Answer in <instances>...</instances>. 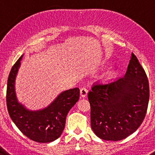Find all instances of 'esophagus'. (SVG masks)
Returning <instances> with one entry per match:
<instances>
[{
	"mask_svg": "<svg viewBox=\"0 0 155 155\" xmlns=\"http://www.w3.org/2000/svg\"><path fill=\"white\" fill-rule=\"evenodd\" d=\"M80 94H81V96L82 98H84V97L87 96V88H86V87H82V88H81Z\"/></svg>",
	"mask_w": 155,
	"mask_h": 155,
	"instance_id": "34e87169",
	"label": "esophagus"
}]
</instances>
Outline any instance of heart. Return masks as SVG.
I'll use <instances>...</instances> for the list:
<instances>
[{
    "mask_svg": "<svg viewBox=\"0 0 155 155\" xmlns=\"http://www.w3.org/2000/svg\"><path fill=\"white\" fill-rule=\"evenodd\" d=\"M116 75V72L115 71H107L106 73L104 75V78H105V80H111V79L114 78Z\"/></svg>",
    "mask_w": 155,
    "mask_h": 155,
    "instance_id": "heart-1",
    "label": "heart"
}]
</instances>
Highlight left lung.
<instances>
[{"label": "left lung", "mask_w": 155, "mask_h": 155, "mask_svg": "<svg viewBox=\"0 0 155 155\" xmlns=\"http://www.w3.org/2000/svg\"><path fill=\"white\" fill-rule=\"evenodd\" d=\"M149 94L147 74L132 53L124 78L94 84L88 92L93 132L105 140L127 138L144 120Z\"/></svg>", "instance_id": "1"}]
</instances>
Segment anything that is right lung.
I'll return each instance as SVG.
<instances>
[{
  "label": "right lung",
  "instance_id": "1",
  "mask_svg": "<svg viewBox=\"0 0 155 155\" xmlns=\"http://www.w3.org/2000/svg\"><path fill=\"white\" fill-rule=\"evenodd\" d=\"M23 55L10 71L7 85V107L11 119L24 135L39 143H50L61 137L70 109L78 101V87L67 90L43 109L31 111L19 103L16 97L15 78Z\"/></svg>",
  "mask_w": 155,
  "mask_h": 155
}]
</instances>
